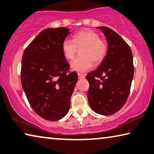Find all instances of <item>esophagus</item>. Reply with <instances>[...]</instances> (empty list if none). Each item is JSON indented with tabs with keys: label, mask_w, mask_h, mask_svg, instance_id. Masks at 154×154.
<instances>
[{
	"label": "esophagus",
	"mask_w": 154,
	"mask_h": 154,
	"mask_svg": "<svg viewBox=\"0 0 154 154\" xmlns=\"http://www.w3.org/2000/svg\"><path fill=\"white\" fill-rule=\"evenodd\" d=\"M77 76H78V78H79V79H84V78L85 77V76L84 75L81 74V73H78L77 74Z\"/></svg>",
	"instance_id": "34e87169"
}]
</instances>
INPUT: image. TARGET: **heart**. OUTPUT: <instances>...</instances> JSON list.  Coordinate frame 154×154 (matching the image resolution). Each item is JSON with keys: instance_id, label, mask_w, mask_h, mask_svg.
<instances>
[{"instance_id": "obj_1", "label": "heart", "mask_w": 154, "mask_h": 154, "mask_svg": "<svg viewBox=\"0 0 154 154\" xmlns=\"http://www.w3.org/2000/svg\"><path fill=\"white\" fill-rule=\"evenodd\" d=\"M80 55L71 62V68L78 72H85L91 69L92 62L99 64L105 59L108 53V45L101 40L97 33L91 30H84L75 34L72 40L66 39L62 44L63 55L66 60H71L78 49H81Z\"/></svg>"}]
</instances>
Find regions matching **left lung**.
Returning <instances> with one entry per match:
<instances>
[{
	"mask_svg": "<svg viewBox=\"0 0 154 154\" xmlns=\"http://www.w3.org/2000/svg\"><path fill=\"white\" fill-rule=\"evenodd\" d=\"M103 31L108 42V53L101 65L86 75L90 84L88 103L92 110L111 115L125 103L134 76L131 48L118 33L106 26Z\"/></svg>",
	"mask_w": 154,
	"mask_h": 154,
	"instance_id": "left-lung-1",
	"label": "left lung"
}]
</instances>
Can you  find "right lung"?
<instances>
[{
    "mask_svg": "<svg viewBox=\"0 0 154 154\" xmlns=\"http://www.w3.org/2000/svg\"><path fill=\"white\" fill-rule=\"evenodd\" d=\"M69 29L48 28L36 36L24 51L21 83L31 108L42 118L55 121L69 110L77 82L62 51Z\"/></svg>",
    "mask_w": 154,
    "mask_h": 154,
    "instance_id": "obj_1",
    "label": "right lung"
}]
</instances>
